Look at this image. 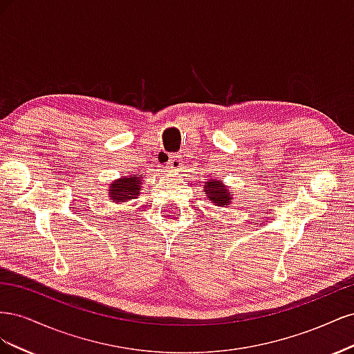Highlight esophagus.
Wrapping results in <instances>:
<instances>
[{
  "instance_id": "1",
  "label": "esophagus",
  "mask_w": 354,
  "mask_h": 354,
  "mask_svg": "<svg viewBox=\"0 0 354 354\" xmlns=\"http://www.w3.org/2000/svg\"><path fill=\"white\" fill-rule=\"evenodd\" d=\"M167 167L169 168V171H178L180 167H181V159H180L178 156H173V155H171V158L168 159Z\"/></svg>"
}]
</instances>
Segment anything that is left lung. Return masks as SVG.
Returning a JSON list of instances; mask_svg holds the SVG:
<instances>
[{
    "label": "left lung",
    "instance_id": "1",
    "mask_svg": "<svg viewBox=\"0 0 354 354\" xmlns=\"http://www.w3.org/2000/svg\"><path fill=\"white\" fill-rule=\"evenodd\" d=\"M205 192H207L208 198L214 202V205L224 207V205H229V203H230L232 192H229L217 180H209L208 183L205 185Z\"/></svg>",
    "mask_w": 354,
    "mask_h": 354
}]
</instances>
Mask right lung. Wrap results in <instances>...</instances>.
I'll return each mask as SVG.
<instances>
[{
	"mask_svg": "<svg viewBox=\"0 0 354 354\" xmlns=\"http://www.w3.org/2000/svg\"><path fill=\"white\" fill-rule=\"evenodd\" d=\"M140 186H142V180L138 177H122L121 180H116L111 186V199L116 202H127L130 199L137 198L140 195Z\"/></svg>",
	"mask_w": 354,
	"mask_h": 354,
	"instance_id": "obj_1",
	"label": "right lung"
}]
</instances>
